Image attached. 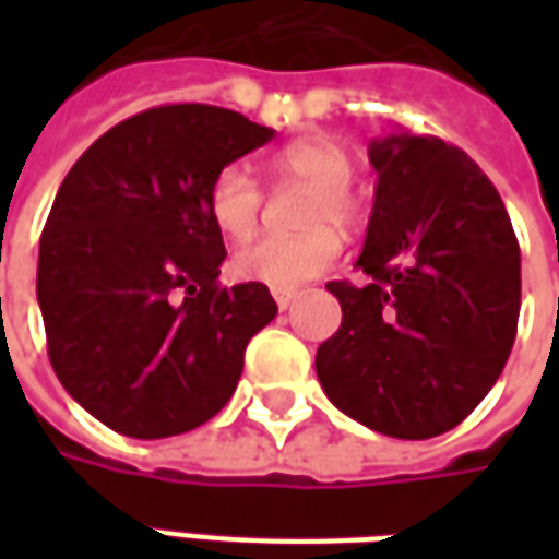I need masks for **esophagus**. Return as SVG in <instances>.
Instances as JSON below:
<instances>
[{
  "instance_id": "obj_1",
  "label": "esophagus",
  "mask_w": 559,
  "mask_h": 559,
  "mask_svg": "<svg viewBox=\"0 0 559 559\" xmlns=\"http://www.w3.org/2000/svg\"><path fill=\"white\" fill-rule=\"evenodd\" d=\"M272 296H275V302H278L281 311H287V308L296 302V293H293V290H275Z\"/></svg>"
}]
</instances>
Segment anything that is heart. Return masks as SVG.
<instances>
[{
    "label": "heart",
    "instance_id": "1",
    "mask_svg": "<svg viewBox=\"0 0 559 559\" xmlns=\"http://www.w3.org/2000/svg\"><path fill=\"white\" fill-rule=\"evenodd\" d=\"M272 182L302 185L308 200L302 209L305 233L263 236L239 248L230 272L239 281L266 284L275 290H293L305 281L320 278L341 254L338 230H353L362 215V203L353 191L356 158L332 138L296 140L269 158ZM263 185L245 164H227L215 173L206 191V212L224 239H248L263 212Z\"/></svg>",
    "mask_w": 559,
    "mask_h": 559
}]
</instances>
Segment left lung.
<instances>
[{"label":"left lung","mask_w":559,"mask_h":559,"mask_svg":"<svg viewBox=\"0 0 559 559\" xmlns=\"http://www.w3.org/2000/svg\"><path fill=\"white\" fill-rule=\"evenodd\" d=\"M377 191L356 266L329 281L341 326L317 377L350 419L428 440L476 411L503 371L521 311V251L491 179L452 143L392 131L371 140Z\"/></svg>","instance_id":"1"}]
</instances>
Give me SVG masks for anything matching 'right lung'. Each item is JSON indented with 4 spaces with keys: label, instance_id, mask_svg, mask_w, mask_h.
<instances>
[{
    "label": "right lung",
    "instance_id": "obj_1",
    "mask_svg": "<svg viewBox=\"0 0 559 559\" xmlns=\"http://www.w3.org/2000/svg\"><path fill=\"white\" fill-rule=\"evenodd\" d=\"M272 138L236 110L164 104L110 128L59 185L38 248L47 356L107 428L158 440L230 401L278 305L266 284H218L227 251L206 191Z\"/></svg>",
    "mask_w": 559,
    "mask_h": 559
}]
</instances>
